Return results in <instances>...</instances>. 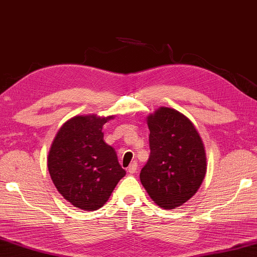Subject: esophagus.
Listing matches in <instances>:
<instances>
[{"label":"esophagus","mask_w":257,"mask_h":257,"mask_svg":"<svg viewBox=\"0 0 257 257\" xmlns=\"http://www.w3.org/2000/svg\"><path fill=\"white\" fill-rule=\"evenodd\" d=\"M137 170H138V164L136 162L132 163L131 165L127 167V172H128L130 174H134L137 172Z\"/></svg>","instance_id":"esophagus-1"}]
</instances>
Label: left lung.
I'll return each mask as SVG.
<instances>
[{"instance_id": "left-lung-1", "label": "left lung", "mask_w": 257, "mask_h": 257, "mask_svg": "<svg viewBox=\"0 0 257 257\" xmlns=\"http://www.w3.org/2000/svg\"><path fill=\"white\" fill-rule=\"evenodd\" d=\"M150 156L140 180L159 207L173 209L195 195L206 174L203 140L191 120L161 107L147 117Z\"/></svg>"}]
</instances>
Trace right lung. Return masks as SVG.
<instances>
[{"mask_svg": "<svg viewBox=\"0 0 257 257\" xmlns=\"http://www.w3.org/2000/svg\"><path fill=\"white\" fill-rule=\"evenodd\" d=\"M112 118L73 117L59 128L49 151V173L57 190L84 211L102 207L126 174L115 149L103 140L102 126Z\"/></svg>", "mask_w": 257, "mask_h": 257, "instance_id": "add662e5", "label": "right lung"}]
</instances>
